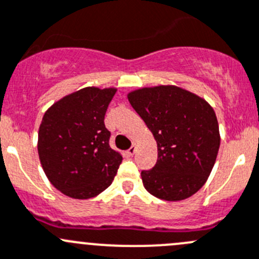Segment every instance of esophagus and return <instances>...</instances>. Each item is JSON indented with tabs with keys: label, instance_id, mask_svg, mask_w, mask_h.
Returning a JSON list of instances; mask_svg holds the SVG:
<instances>
[{
	"label": "esophagus",
	"instance_id": "1",
	"mask_svg": "<svg viewBox=\"0 0 259 259\" xmlns=\"http://www.w3.org/2000/svg\"><path fill=\"white\" fill-rule=\"evenodd\" d=\"M134 153H135V145H132V147H130L129 149H127V154H129V155H134Z\"/></svg>",
	"mask_w": 259,
	"mask_h": 259
}]
</instances>
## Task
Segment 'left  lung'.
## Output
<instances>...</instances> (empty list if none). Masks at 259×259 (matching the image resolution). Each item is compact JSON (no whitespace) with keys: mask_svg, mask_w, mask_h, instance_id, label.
I'll return each mask as SVG.
<instances>
[{"mask_svg":"<svg viewBox=\"0 0 259 259\" xmlns=\"http://www.w3.org/2000/svg\"><path fill=\"white\" fill-rule=\"evenodd\" d=\"M130 105L153 133L154 167L143 170L145 190L165 201H181L206 182L220 147L219 124L204 99L177 86H155L127 95Z\"/></svg>","mask_w":259,"mask_h":259,"instance_id":"8db88e82","label":"left lung"}]
</instances>
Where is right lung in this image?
<instances>
[{"label": "right lung", "mask_w": 259, "mask_h": 259, "mask_svg": "<svg viewBox=\"0 0 259 259\" xmlns=\"http://www.w3.org/2000/svg\"><path fill=\"white\" fill-rule=\"evenodd\" d=\"M116 89L86 87L45 111L37 135L40 163L66 196L86 200L106 190L122 157L109 144L105 114Z\"/></svg>", "instance_id": "add662e5"}]
</instances>
